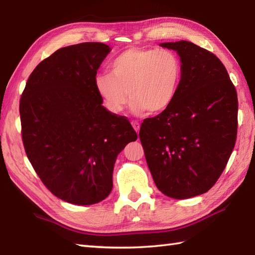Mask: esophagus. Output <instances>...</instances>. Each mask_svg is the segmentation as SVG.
Segmentation results:
<instances>
[{
    "instance_id": "esophagus-1",
    "label": "esophagus",
    "mask_w": 255,
    "mask_h": 255,
    "mask_svg": "<svg viewBox=\"0 0 255 255\" xmlns=\"http://www.w3.org/2000/svg\"><path fill=\"white\" fill-rule=\"evenodd\" d=\"M131 125H132V127H133L134 130H136V132H139V129H140V124H139L138 122H132V123H131Z\"/></svg>"
}]
</instances>
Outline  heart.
Instances as JSON below:
<instances>
[{"label": "heart", "mask_w": 255, "mask_h": 255, "mask_svg": "<svg viewBox=\"0 0 255 255\" xmlns=\"http://www.w3.org/2000/svg\"><path fill=\"white\" fill-rule=\"evenodd\" d=\"M182 62L164 48H129L110 64V73L97 74L94 88L106 110L119 114L128 102L136 114H159L174 102L182 79Z\"/></svg>", "instance_id": "b5f03b06"}]
</instances>
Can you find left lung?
I'll return each mask as SVG.
<instances>
[{
  "label": "left lung",
  "instance_id": "8db88e82",
  "mask_svg": "<svg viewBox=\"0 0 255 255\" xmlns=\"http://www.w3.org/2000/svg\"><path fill=\"white\" fill-rule=\"evenodd\" d=\"M181 58L182 79L172 105L144 119L139 138L156 187L185 199L215 185L235 148L238 96L225 66L191 41L163 42Z\"/></svg>",
  "mask_w": 255,
  "mask_h": 255
}]
</instances>
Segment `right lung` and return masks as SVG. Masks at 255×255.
Here are the masks:
<instances>
[{"label":"right lung","instance_id":"1","mask_svg":"<svg viewBox=\"0 0 255 255\" xmlns=\"http://www.w3.org/2000/svg\"><path fill=\"white\" fill-rule=\"evenodd\" d=\"M110 51L102 42L60 48L38 64L21 93L27 158L44 185L70 204L105 199L117 155L137 140L128 119L108 112L94 88Z\"/></svg>","mask_w":255,"mask_h":255}]
</instances>
